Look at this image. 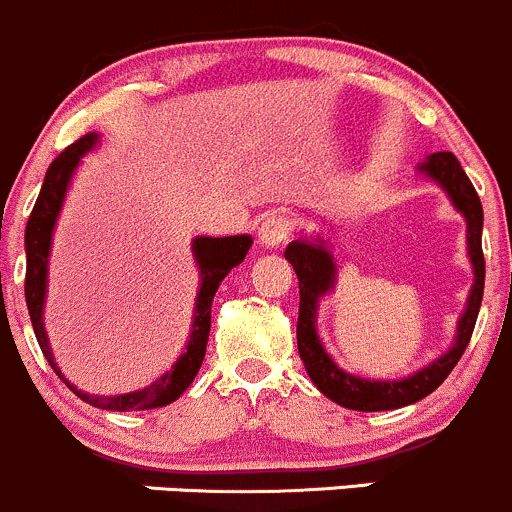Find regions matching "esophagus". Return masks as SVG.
<instances>
[{"mask_svg": "<svg viewBox=\"0 0 512 512\" xmlns=\"http://www.w3.org/2000/svg\"><path fill=\"white\" fill-rule=\"evenodd\" d=\"M291 231V219L281 212H273L261 221V226H258V239H261V244L268 246V249H276V246H281L283 241L291 236Z\"/></svg>", "mask_w": 512, "mask_h": 512, "instance_id": "34e87169", "label": "esophagus"}]
</instances>
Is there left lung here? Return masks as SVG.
<instances>
[{"instance_id": "8db88e82", "label": "left lung", "mask_w": 512, "mask_h": 512, "mask_svg": "<svg viewBox=\"0 0 512 512\" xmlns=\"http://www.w3.org/2000/svg\"><path fill=\"white\" fill-rule=\"evenodd\" d=\"M421 170L434 177L441 187L449 192L453 207L466 217L468 224V256H471L473 283L471 295H468L466 313L458 323L456 342L444 357L431 362L429 367L419 370L412 377L399 379V382H374V379H362L355 374L342 372L340 367L330 360L328 352L320 345V337L315 333V308H318L320 295L328 293L335 281V263L330 251L325 249L323 241H291L286 249L288 263H293V271L298 276L300 288V308H298V352L305 370L315 387L333 399L335 404L355 412H387V409L407 407V404L419 402L426 394L434 392L446 377H449L456 362L466 352L471 342L473 328H476L478 310L483 300V283H486V258H483L481 231H483V207L473 189L471 179L466 177L463 167L458 165L453 152H434L429 160L421 165Z\"/></svg>"}]
</instances>
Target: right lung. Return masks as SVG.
<instances>
[{
    "instance_id": "1",
    "label": "right lung",
    "mask_w": 512,
    "mask_h": 512,
    "mask_svg": "<svg viewBox=\"0 0 512 512\" xmlns=\"http://www.w3.org/2000/svg\"><path fill=\"white\" fill-rule=\"evenodd\" d=\"M98 142L96 133H88L83 138H78L73 145H68L66 150L56 157L49 165L44 177V187H41L39 199H36L34 209H31V217L26 221V281H24V293H26V308H29L31 325H34V335L39 340L41 352L49 360V365L54 367V372L63 379V374L56 367L54 355H51L49 340L44 333V295H46V263H49V249H51V231H54L56 217L61 212L63 197H66V187L71 182L73 170H76L78 160L91 150ZM251 249V236H224V239H212V236H199L194 239V258H197L199 268H202V286L197 293V310H194V323H192V335H189L187 352L177 360V365L172 367V372L162 374L157 382H152L150 387L140 389V392L120 394V397H91V394H83L81 389L73 387L68 379L63 382L83 399L91 407L108 409V412H140V409H157L172 404L189 384L197 377L199 367H202L204 352H207V340H209V328H212V300L217 293L219 283L224 281L226 273L234 266H239L244 261L246 254Z\"/></svg>"
}]
</instances>
